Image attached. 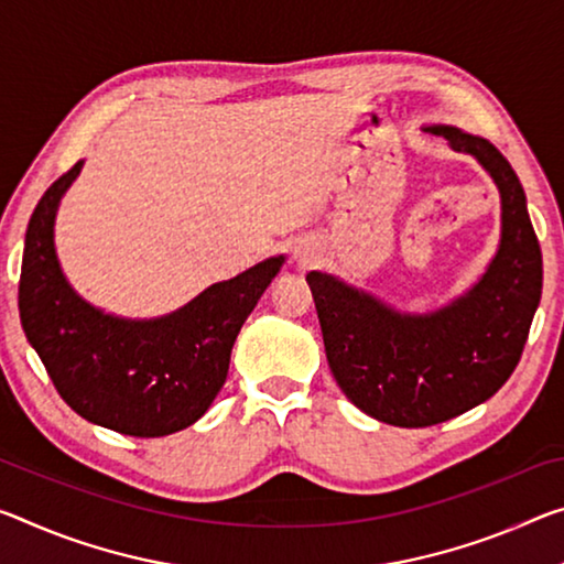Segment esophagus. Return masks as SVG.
I'll return each mask as SVG.
<instances>
[{"label": "esophagus", "mask_w": 564, "mask_h": 564, "mask_svg": "<svg viewBox=\"0 0 564 564\" xmlns=\"http://www.w3.org/2000/svg\"><path fill=\"white\" fill-rule=\"evenodd\" d=\"M296 256L301 258V261H306V250H296Z\"/></svg>", "instance_id": "1"}]
</instances>
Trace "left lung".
Here are the masks:
<instances>
[{
  "mask_svg": "<svg viewBox=\"0 0 564 564\" xmlns=\"http://www.w3.org/2000/svg\"><path fill=\"white\" fill-rule=\"evenodd\" d=\"M475 155L502 198V238L479 283L434 314H399L336 275L311 271L330 373L364 414L391 426H432L495 397L520 364L542 296V250L527 198L489 140L426 128Z\"/></svg>",
  "mask_w": 564,
  "mask_h": 564,
  "instance_id": "1",
  "label": "left lung"
}]
</instances>
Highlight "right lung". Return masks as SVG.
<instances>
[{"mask_svg":"<svg viewBox=\"0 0 564 564\" xmlns=\"http://www.w3.org/2000/svg\"><path fill=\"white\" fill-rule=\"evenodd\" d=\"M83 160L47 187L24 238L20 318L26 341L67 406L128 436H165L208 411L228 377L230 351L283 256L213 283L173 314L130 321L89 306L55 253V216Z\"/></svg>","mask_w":564,"mask_h":564,"instance_id":"add662e5","label":"right lung"}]
</instances>
